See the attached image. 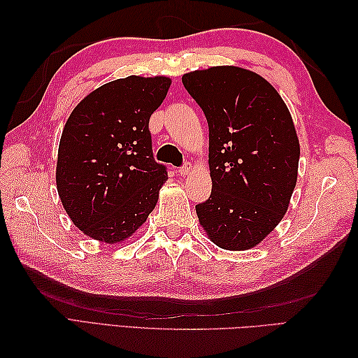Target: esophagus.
<instances>
[{
	"label": "esophagus",
	"instance_id": "obj_1",
	"mask_svg": "<svg viewBox=\"0 0 358 358\" xmlns=\"http://www.w3.org/2000/svg\"><path fill=\"white\" fill-rule=\"evenodd\" d=\"M191 171H192V164L186 162V163L178 169V173L181 175V177H186V175L191 173Z\"/></svg>",
	"mask_w": 358,
	"mask_h": 358
}]
</instances>
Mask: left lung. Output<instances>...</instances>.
Wrapping results in <instances>:
<instances>
[{"mask_svg": "<svg viewBox=\"0 0 358 358\" xmlns=\"http://www.w3.org/2000/svg\"><path fill=\"white\" fill-rule=\"evenodd\" d=\"M183 85L209 126V200L195 206L212 243L248 250L289 208L300 143L283 98L269 81L237 66L185 73Z\"/></svg>", "mask_w": 358, "mask_h": 358, "instance_id": "obj_1", "label": "left lung"}]
</instances>
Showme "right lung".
<instances>
[{
	"label": "right lung",
	"instance_id": "obj_1",
	"mask_svg": "<svg viewBox=\"0 0 358 358\" xmlns=\"http://www.w3.org/2000/svg\"><path fill=\"white\" fill-rule=\"evenodd\" d=\"M171 78L136 77L106 83L78 103L58 148L57 189L83 234L121 243L146 223L167 180L152 154L149 118Z\"/></svg>",
	"mask_w": 358,
	"mask_h": 358
}]
</instances>
